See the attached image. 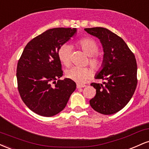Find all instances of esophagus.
Listing matches in <instances>:
<instances>
[{
    "label": "esophagus",
    "mask_w": 149,
    "mask_h": 149,
    "mask_svg": "<svg viewBox=\"0 0 149 149\" xmlns=\"http://www.w3.org/2000/svg\"><path fill=\"white\" fill-rule=\"evenodd\" d=\"M86 85H81V84H77V88H84V87H85Z\"/></svg>",
    "instance_id": "34e87169"
}]
</instances>
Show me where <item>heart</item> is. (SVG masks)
Returning a JSON list of instances; mask_svg holds the SVG:
<instances>
[{
  "instance_id": "1",
  "label": "heart",
  "mask_w": 149,
  "mask_h": 149,
  "mask_svg": "<svg viewBox=\"0 0 149 149\" xmlns=\"http://www.w3.org/2000/svg\"><path fill=\"white\" fill-rule=\"evenodd\" d=\"M77 45L89 56V64L94 69L98 70L102 65V57L97 53L98 52L99 47L94 40L89 38H83L79 40ZM72 47L69 44H64L60 47L58 50V57L61 62L65 65L68 66L70 64V56ZM92 74V71L90 68L72 67L68 69L65 72V75L68 78L73 81L81 84L84 83L87 79Z\"/></svg>"
}]
</instances>
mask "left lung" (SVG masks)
<instances>
[{"label":"left lung","mask_w":149,"mask_h":149,"mask_svg":"<svg viewBox=\"0 0 149 149\" xmlns=\"http://www.w3.org/2000/svg\"><path fill=\"white\" fill-rule=\"evenodd\" d=\"M84 31L98 38L104 52L102 68L95 78L106 81L91 84L96 89V94L90 104L97 112L113 114L129 102L137 87L135 56L124 40L109 30L95 27Z\"/></svg>","instance_id":"8db88e82"}]
</instances>
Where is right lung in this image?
<instances>
[{
	"instance_id": "obj_1",
	"label": "right lung",
	"mask_w": 149,
	"mask_h": 149,
	"mask_svg": "<svg viewBox=\"0 0 149 149\" xmlns=\"http://www.w3.org/2000/svg\"><path fill=\"white\" fill-rule=\"evenodd\" d=\"M77 33L76 29L55 28L33 38L26 45L17 63L18 90L31 111L50 117L65 107L76 84L63 76L58 57L60 47Z\"/></svg>"
}]
</instances>
